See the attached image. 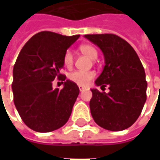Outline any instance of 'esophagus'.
I'll return each instance as SVG.
<instances>
[{"mask_svg":"<svg viewBox=\"0 0 160 160\" xmlns=\"http://www.w3.org/2000/svg\"><path fill=\"white\" fill-rule=\"evenodd\" d=\"M79 89H80V92H82V91L85 90V87H81V86H79Z\"/></svg>","mask_w":160,"mask_h":160,"instance_id":"34e87169","label":"esophagus"}]
</instances>
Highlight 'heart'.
<instances>
[{
    "label": "heart",
    "mask_w": 160,
    "mask_h": 160,
    "mask_svg": "<svg viewBox=\"0 0 160 160\" xmlns=\"http://www.w3.org/2000/svg\"><path fill=\"white\" fill-rule=\"evenodd\" d=\"M80 50L91 60H95L98 57L97 49L93 46L89 44H84L80 47ZM63 64L67 68H71L73 64V55L71 50H67L63 56ZM95 77V73L92 71H73L69 73L68 78L77 85L81 87H86L90 83Z\"/></svg>",
    "instance_id": "obj_1"
}]
</instances>
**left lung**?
<instances>
[{"label":"left lung","instance_id":"left-lung-1","mask_svg":"<svg viewBox=\"0 0 160 160\" xmlns=\"http://www.w3.org/2000/svg\"><path fill=\"white\" fill-rule=\"evenodd\" d=\"M85 38L99 47L104 56V69L95 81L106 93L91 89V114L95 122L111 131L124 130L134 123L147 100L146 73L133 47L114 34H92ZM104 91V90H103Z\"/></svg>","mask_w":160,"mask_h":160}]
</instances>
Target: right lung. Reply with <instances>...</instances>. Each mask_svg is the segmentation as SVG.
<instances>
[{
  "label": "right lung",
  "mask_w": 160,
  "mask_h": 160,
  "mask_svg": "<svg viewBox=\"0 0 160 160\" xmlns=\"http://www.w3.org/2000/svg\"><path fill=\"white\" fill-rule=\"evenodd\" d=\"M79 38L40 32L19 52L12 71L13 102L23 122L32 130L46 133L58 129L72 113L80 89L60 71L64 53ZM56 78L64 81L61 90L52 89Z\"/></svg>",
  "instance_id": "add662e5"
}]
</instances>
